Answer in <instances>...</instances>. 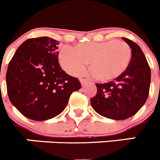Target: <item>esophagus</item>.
<instances>
[{
  "label": "esophagus",
  "mask_w": 160,
  "mask_h": 160,
  "mask_svg": "<svg viewBox=\"0 0 160 160\" xmlns=\"http://www.w3.org/2000/svg\"><path fill=\"white\" fill-rule=\"evenodd\" d=\"M80 82H81V84L82 85V86H84L85 84H87V83L88 82V80H87V79L85 78H81L80 79Z\"/></svg>",
  "instance_id": "1"
}]
</instances>
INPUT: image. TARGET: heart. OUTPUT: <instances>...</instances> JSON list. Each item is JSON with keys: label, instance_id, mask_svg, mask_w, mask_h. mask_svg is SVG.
<instances>
[{"label": "heart", "instance_id": "obj_1", "mask_svg": "<svg viewBox=\"0 0 160 160\" xmlns=\"http://www.w3.org/2000/svg\"><path fill=\"white\" fill-rule=\"evenodd\" d=\"M131 59V49L122 41L85 42L73 48L62 46L59 51V62L67 73L78 76L89 63L90 73L102 82L114 81L128 70Z\"/></svg>", "mask_w": 160, "mask_h": 160}]
</instances>
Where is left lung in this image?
<instances>
[{
    "label": "left lung",
    "mask_w": 160,
    "mask_h": 160,
    "mask_svg": "<svg viewBox=\"0 0 160 160\" xmlns=\"http://www.w3.org/2000/svg\"><path fill=\"white\" fill-rule=\"evenodd\" d=\"M122 39L131 49L128 70L114 81L97 83V94L90 99L98 114L114 120L136 114L148 99L151 84V69L141 48L128 38Z\"/></svg>",
    "instance_id": "obj_1"
}]
</instances>
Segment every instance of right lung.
Here are the masks:
<instances>
[{"mask_svg":"<svg viewBox=\"0 0 160 160\" xmlns=\"http://www.w3.org/2000/svg\"><path fill=\"white\" fill-rule=\"evenodd\" d=\"M59 42L49 37L30 38L18 47L8 63L9 100L24 116L44 121L64 111L70 96L81 88L58 62Z\"/></svg>","mask_w":160,"mask_h":160,"instance_id":"right-lung-1","label":"right lung"}]
</instances>
